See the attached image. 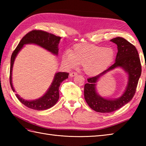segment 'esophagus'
I'll return each mask as SVG.
<instances>
[{
    "label": "esophagus",
    "mask_w": 146,
    "mask_h": 146,
    "mask_svg": "<svg viewBox=\"0 0 146 146\" xmlns=\"http://www.w3.org/2000/svg\"><path fill=\"white\" fill-rule=\"evenodd\" d=\"M77 75V73L76 72H71L70 73V76L71 77H73V76H75Z\"/></svg>",
    "instance_id": "obj_1"
}]
</instances>
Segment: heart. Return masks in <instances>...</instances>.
Returning <instances> with one entry per match:
<instances>
[{"instance_id":"heart-1","label":"heart","mask_w":146,"mask_h":146,"mask_svg":"<svg viewBox=\"0 0 146 146\" xmlns=\"http://www.w3.org/2000/svg\"><path fill=\"white\" fill-rule=\"evenodd\" d=\"M115 52L111 48L88 43H80L73 47L70 52L62 56V62L69 68L82 64L83 70L88 76L102 73L112 64Z\"/></svg>"}]
</instances>
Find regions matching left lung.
Returning a JSON list of instances; mask_svg holds the SVG:
<instances>
[{"instance_id": "1", "label": "left lung", "mask_w": 146, "mask_h": 146, "mask_svg": "<svg viewBox=\"0 0 146 146\" xmlns=\"http://www.w3.org/2000/svg\"><path fill=\"white\" fill-rule=\"evenodd\" d=\"M117 46L115 62L104 72L87 79L84 86V97L92 109L100 113H110L119 109L131 101L135 95L139 78L141 75V64L135 46L123 38L117 37L110 40ZM118 67H122L128 74V82L125 92L121 97L107 99L96 92V83L101 76Z\"/></svg>"}]
</instances>
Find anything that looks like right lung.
<instances>
[{
  "mask_svg": "<svg viewBox=\"0 0 146 146\" xmlns=\"http://www.w3.org/2000/svg\"><path fill=\"white\" fill-rule=\"evenodd\" d=\"M61 38L52 34L43 31L41 30H33L24 36L19 44L13 51L11 58L10 68V85L13 92L15 90L12 83V73L14 62L19 52L23 48L24 44H35L44 48L46 50L51 52L55 55L58 54V44L60 43ZM69 73L66 72H58L55 74L54 79L52 80L51 86H49L46 94L38 99L34 100H26L20 97L19 95L15 94L22 104L25 106L33 110H44L53 107L58 102L60 95H59V87L61 82L68 78Z\"/></svg>",
  "mask_w": 146,
  "mask_h": 146,
  "instance_id": "add662e5",
  "label": "right lung"
}]
</instances>
